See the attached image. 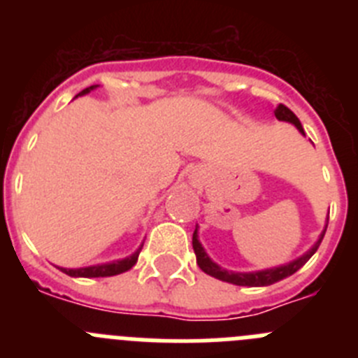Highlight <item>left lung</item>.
Masks as SVG:
<instances>
[{"label": "left lung", "instance_id": "obj_1", "mask_svg": "<svg viewBox=\"0 0 358 358\" xmlns=\"http://www.w3.org/2000/svg\"><path fill=\"white\" fill-rule=\"evenodd\" d=\"M274 115H276V118L280 120V122L292 123L294 127H296L297 131L305 136L301 122L297 120V116L294 115L289 107H285L283 103H280V106L276 107V110H274ZM327 227H328V224L324 226V229H322L321 235H319L317 242H315L314 245H312V248L305 252V255L299 256V258H296V260L289 262V264H285V265H278V267L264 268V271H252V273H236V271H227V268H224V267H220L218 264H215L210 256H208V252L204 251L202 243L199 242V226H195L194 238H192V245H194L195 256H197V265L201 267V271H204V273L210 274V276L217 278V280H220V281H226V283H233V285H238V287H267V285H273V283H276V281H280V280H285V278L292 276L296 271H299V268H301L303 265H305L306 262L312 258V256H314V252L317 251V248L321 245L322 236H324V233H327Z\"/></svg>", "mask_w": 358, "mask_h": 358}]
</instances>
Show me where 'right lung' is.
Instances as JSON below:
<instances>
[{
	"instance_id": "right-lung-1",
	"label": "right lung",
	"mask_w": 358,
	"mask_h": 358,
	"mask_svg": "<svg viewBox=\"0 0 358 358\" xmlns=\"http://www.w3.org/2000/svg\"><path fill=\"white\" fill-rule=\"evenodd\" d=\"M96 85H90V87H85L84 91L77 94V96H82V94H87L91 93L93 90H96ZM75 96V98H77ZM141 248H143V243H141L140 248L136 249L131 256L127 258H122V260H113V262H107V264H98V265H90V267H80V268H64V267H59L62 273H66L68 276L71 278H106V276H116V274H122L129 268H132L138 262V256H140Z\"/></svg>"
}]
</instances>
